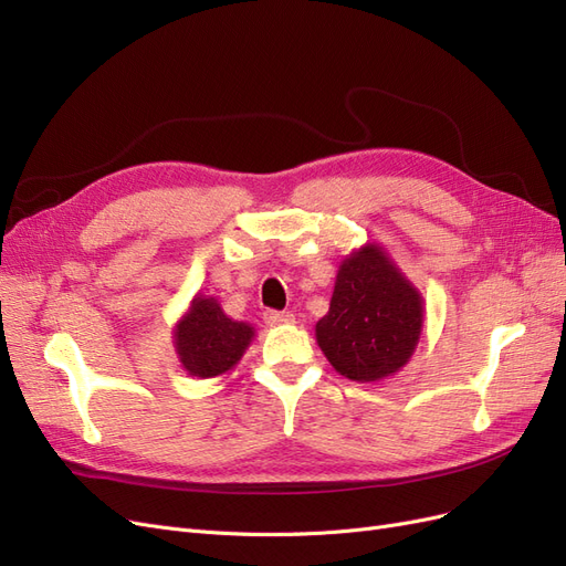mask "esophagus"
Wrapping results in <instances>:
<instances>
[{"label":"esophagus","instance_id":"esophagus-1","mask_svg":"<svg viewBox=\"0 0 566 566\" xmlns=\"http://www.w3.org/2000/svg\"><path fill=\"white\" fill-rule=\"evenodd\" d=\"M264 321L269 323V325H287V323H295V316L290 314V312H266L264 314Z\"/></svg>","mask_w":566,"mask_h":566}]
</instances>
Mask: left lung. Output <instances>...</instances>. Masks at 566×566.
Instances as JSON below:
<instances>
[{"label":"left lung","instance_id":"left-lung-1","mask_svg":"<svg viewBox=\"0 0 566 566\" xmlns=\"http://www.w3.org/2000/svg\"><path fill=\"white\" fill-rule=\"evenodd\" d=\"M422 297L378 245H364L337 269L331 310L316 342L333 368L356 382L401 370L422 333Z\"/></svg>","mask_w":566,"mask_h":566}]
</instances>
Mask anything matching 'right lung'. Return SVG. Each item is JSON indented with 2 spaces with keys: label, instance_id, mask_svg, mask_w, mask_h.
<instances>
[{
  "label": "right lung",
  "instance_id": "obj_1",
  "mask_svg": "<svg viewBox=\"0 0 566 566\" xmlns=\"http://www.w3.org/2000/svg\"><path fill=\"white\" fill-rule=\"evenodd\" d=\"M254 337V328L224 314L214 297L198 295L175 328L179 364L196 378L231 370Z\"/></svg>",
  "mask_w": 566,
  "mask_h": 566
}]
</instances>
